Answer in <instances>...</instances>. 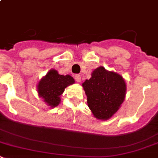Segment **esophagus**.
<instances>
[{
    "label": "esophagus",
    "mask_w": 158,
    "mask_h": 158,
    "mask_svg": "<svg viewBox=\"0 0 158 158\" xmlns=\"http://www.w3.org/2000/svg\"><path fill=\"white\" fill-rule=\"evenodd\" d=\"M74 78H75V80H76L77 82H78V83H80V82L81 81V77L80 75H78V74L75 75Z\"/></svg>",
    "instance_id": "1"
}]
</instances>
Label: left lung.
<instances>
[{"instance_id": "8db88e82", "label": "left lung", "mask_w": 158, "mask_h": 158, "mask_svg": "<svg viewBox=\"0 0 158 158\" xmlns=\"http://www.w3.org/2000/svg\"><path fill=\"white\" fill-rule=\"evenodd\" d=\"M87 104L94 116L107 120L120 108L126 96L127 85L123 77L115 72L100 66L94 70L89 80L82 83Z\"/></svg>"}]
</instances>
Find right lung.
I'll use <instances>...</instances> for the list:
<instances>
[{"label":"right lung","instance_id":"1","mask_svg":"<svg viewBox=\"0 0 158 158\" xmlns=\"http://www.w3.org/2000/svg\"><path fill=\"white\" fill-rule=\"evenodd\" d=\"M75 83L70 75H60L57 70L50 69L40 79L37 85L38 94L51 108H54L60 102V96L65 88Z\"/></svg>","mask_w":158,"mask_h":158}]
</instances>
